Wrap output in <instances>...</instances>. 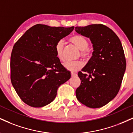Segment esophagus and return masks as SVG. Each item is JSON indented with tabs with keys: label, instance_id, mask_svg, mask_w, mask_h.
<instances>
[{
	"label": "esophagus",
	"instance_id": "1",
	"mask_svg": "<svg viewBox=\"0 0 133 133\" xmlns=\"http://www.w3.org/2000/svg\"><path fill=\"white\" fill-rule=\"evenodd\" d=\"M77 76V74L76 73H74V72H71V76L72 77H75Z\"/></svg>",
	"mask_w": 133,
	"mask_h": 133
}]
</instances>
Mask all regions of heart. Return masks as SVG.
Masks as SVG:
<instances>
[{"label": "heart", "mask_w": 133, "mask_h": 133, "mask_svg": "<svg viewBox=\"0 0 133 133\" xmlns=\"http://www.w3.org/2000/svg\"><path fill=\"white\" fill-rule=\"evenodd\" d=\"M69 41L72 43L75 46L80 49V54L84 59H89L90 57V52L88 49L89 46V43L87 39L84 36L81 35H73L69 38ZM55 51L56 54V56L59 60H64V42L62 40L59 41L55 46ZM84 66V63L81 61H66L63 64V67L67 71L74 72Z\"/></svg>", "instance_id": "obj_1"}]
</instances>
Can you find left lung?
I'll use <instances>...</instances> for the list:
<instances>
[{"mask_svg":"<svg viewBox=\"0 0 133 133\" xmlns=\"http://www.w3.org/2000/svg\"><path fill=\"white\" fill-rule=\"evenodd\" d=\"M75 28L77 33L90 38L94 47L92 57L82 70L84 72L78 73L81 83L76 89V97L89 108H100L119 92L126 65L124 50L117 35L105 25Z\"/></svg>","mask_w":133,"mask_h":133,"instance_id":"1","label":"left lung"}]
</instances>
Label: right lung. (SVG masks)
Returning <instances> with one entry per match:
<instances>
[{
	"instance_id": "add662e5",
	"label": "right lung",
	"mask_w": 133,
	"mask_h": 133,
	"mask_svg": "<svg viewBox=\"0 0 133 133\" xmlns=\"http://www.w3.org/2000/svg\"><path fill=\"white\" fill-rule=\"evenodd\" d=\"M74 28L37 24L15 43L10 57V79L24 103L36 108L48 105L55 98L59 87L71 78L57 59L55 46Z\"/></svg>"
}]
</instances>
